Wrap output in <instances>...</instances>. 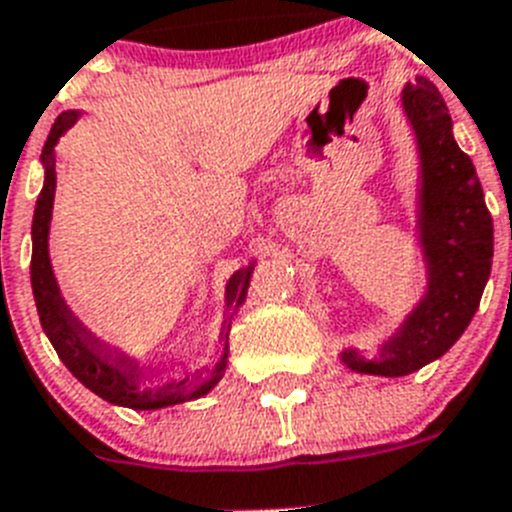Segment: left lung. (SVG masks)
I'll return each instance as SVG.
<instances>
[{"instance_id": "obj_1", "label": "left lung", "mask_w": 512, "mask_h": 512, "mask_svg": "<svg viewBox=\"0 0 512 512\" xmlns=\"http://www.w3.org/2000/svg\"><path fill=\"white\" fill-rule=\"evenodd\" d=\"M418 153L415 243L423 266V295L372 354L341 348L338 359L356 374L405 377L441 359L472 323L490 279L492 217L472 158L454 138L441 92L425 76L400 92Z\"/></svg>"}]
</instances>
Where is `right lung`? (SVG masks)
Instances as JSON below:
<instances>
[{
    "label": "right lung",
    "instance_id": "1",
    "mask_svg": "<svg viewBox=\"0 0 512 512\" xmlns=\"http://www.w3.org/2000/svg\"><path fill=\"white\" fill-rule=\"evenodd\" d=\"M81 117L79 110H69L58 115L53 122L51 135L45 140L40 164H43V189L35 202L33 215V261H30V282H33L35 305H38L40 325L45 336L53 343L56 354L66 364L71 374L79 379L87 390L99 395L102 400L120 405L130 410H161L171 405L197 400L212 392L220 379L225 377L228 369V336L233 318L243 307L248 295L256 261L246 264L243 269L233 271V277L225 284V310L223 323H220V343L223 351L212 361V366H202L187 372L179 379L169 382H153L156 369L153 364L140 361L138 356H130L120 346L102 341L97 333H92L89 325L76 318L61 287H58L56 271L51 264V251H48V238H51V220H53V202H56V146L63 135L69 133ZM149 384H145V379Z\"/></svg>",
    "mask_w": 512,
    "mask_h": 512
}]
</instances>
